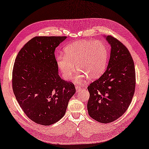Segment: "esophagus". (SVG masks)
I'll return each mask as SVG.
<instances>
[{
    "label": "esophagus",
    "instance_id": "1",
    "mask_svg": "<svg viewBox=\"0 0 149 149\" xmlns=\"http://www.w3.org/2000/svg\"><path fill=\"white\" fill-rule=\"evenodd\" d=\"M81 86H79V85H77V86H76V90H77V92H78L79 90H81Z\"/></svg>",
    "mask_w": 149,
    "mask_h": 149
}]
</instances>
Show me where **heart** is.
<instances>
[{
    "instance_id": "b5f03b06",
    "label": "heart",
    "mask_w": 149,
    "mask_h": 149,
    "mask_svg": "<svg viewBox=\"0 0 149 149\" xmlns=\"http://www.w3.org/2000/svg\"><path fill=\"white\" fill-rule=\"evenodd\" d=\"M64 52V55L57 56L56 61L63 77L66 80L73 77L75 66L80 72L75 78L77 83H81L86 77L89 79L99 78L106 68L108 50L101 41L74 42L65 47Z\"/></svg>"
}]
</instances>
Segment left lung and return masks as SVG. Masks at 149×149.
Wrapping results in <instances>:
<instances>
[{
  "instance_id": "left-lung-1",
  "label": "left lung",
  "mask_w": 149,
  "mask_h": 149,
  "mask_svg": "<svg viewBox=\"0 0 149 149\" xmlns=\"http://www.w3.org/2000/svg\"><path fill=\"white\" fill-rule=\"evenodd\" d=\"M106 38L111 46L107 70L87 87L88 114L102 123L114 121L125 113L132 100L136 84L135 64L128 49L111 35Z\"/></svg>"
}]
</instances>
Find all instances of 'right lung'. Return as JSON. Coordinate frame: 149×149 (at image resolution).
<instances>
[{
    "instance_id": "add662e5",
    "label": "right lung",
    "mask_w": 149,
    "mask_h": 149,
    "mask_svg": "<svg viewBox=\"0 0 149 149\" xmlns=\"http://www.w3.org/2000/svg\"><path fill=\"white\" fill-rule=\"evenodd\" d=\"M66 38L33 37L16 57L13 92L24 114L37 124L49 126L60 120L76 92L73 83L59 77L54 54L56 47Z\"/></svg>"
}]
</instances>
